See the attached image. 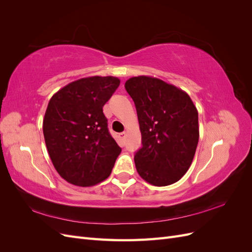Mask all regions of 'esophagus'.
Here are the masks:
<instances>
[{"label": "esophagus", "instance_id": "1", "mask_svg": "<svg viewBox=\"0 0 252 252\" xmlns=\"http://www.w3.org/2000/svg\"><path fill=\"white\" fill-rule=\"evenodd\" d=\"M125 136H126V133L125 132H121V133H119V139H120V141L123 143L124 142V140H125Z\"/></svg>", "mask_w": 252, "mask_h": 252}]
</instances>
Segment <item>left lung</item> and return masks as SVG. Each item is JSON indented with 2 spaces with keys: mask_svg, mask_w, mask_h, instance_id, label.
Masks as SVG:
<instances>
[{
  "mask_svg": "<svg viewBox=\"0 0 252 252\" xmlns=\"http://www.w3.org/2000/svg\"><path fill=\"white\" fill-rule=\"evenodd\" d=\"M142 134L134 156L140 177L154 186H168L182 179L199 142L197 109L187 93L162 80L139 75L126 81Z\"/></svg>",
  "mask_w": 252,
  "mask_h": 252,
  "instance_id": "8db88e82",
  "label": "left lung"
}]
</instances>
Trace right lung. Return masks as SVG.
Returning <instances> with one entry per match:
<instances>
[{
  "mask_svg": "<svg viewBox=\"0 0 252 252\" xmlns=\"http://www.w3.org/2000/svg\"><path fill=\"white\" fill-rule=\"evenodd\" d=\"M120 82L116 77L82 78L50 98L43 120L45 143L56 170L72 185L105 181L121 154L103 113Z\"/></svg>",
  "mask_w": 252,
  "mask_h": 252,
  "instance_id": "obj_1",
  "label": "right lung"
}]
</instances>
